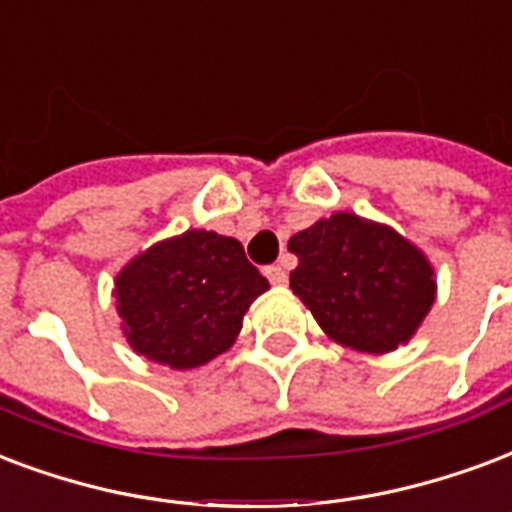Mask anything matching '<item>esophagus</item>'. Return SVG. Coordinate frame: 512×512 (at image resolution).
<instances>
[{
	"instance_id": "34e87169",
	"label": "esophagus",
	"mask_w": 512,
	"mask_h": 512,
	"mask_svg": "<svg viewBox=\"0 0 512 512\" xmlns=\"http://www.w3.org/2000/svg\"><path fill=\"white\" fill-rule=\"evenodd\" d=\"M265 276H268V282H271L273 287H284V284H287V271H284L282 265H268V268H265Z\"/></svg>"
}]
</instances>
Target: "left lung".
Masks as SVG:
<instances>
[{"label": "left lung", "instance_id": "8db88e82", "mask_svg": "<svg viewBox=\"0 0 512 512\" xmlns=\"http://www.w3.org/2000/svg\"><path fill=\"white\" fill-rule=\"evenodd\" d=\"M292 292L330 341L389 354L411 341L438 295L435 268L384 222L335 212L290 239Z\"/></svg>", "mask_w": 512, "mask_h": 512}]
</instances>
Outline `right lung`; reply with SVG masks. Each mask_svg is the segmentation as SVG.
Wrapping results in <instances>:
<instances>
[{"label": "right lung", "mask_w": 512, "mask_h": 512, "mask_svg": "<svg viewBox=\"0 0 512 512\" xmlns=\"http://www.w3.org/2000/svg\"><path fill=\"white\" fill-rule=\"evenodd\" d=\"M265 290L268 279L239 241L185 230L131 257L112 295L136 354L171 370H193L236 343L244 314Z\"/></svg>", "instance_id": "add662e5"}]
</instances>
